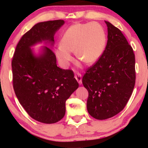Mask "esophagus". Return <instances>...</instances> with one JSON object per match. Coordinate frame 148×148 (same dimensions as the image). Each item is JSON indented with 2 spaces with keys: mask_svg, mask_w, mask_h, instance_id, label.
Segmentation results:
<instances>
[{
  "mask_svg": "<svg viewBox=\"0 0 148 148\" xmlns=\"http://www.w3.org/2000/svg\"><path fill=\"white\" fill-rule=\"evenodd\" d=\"M75 79H76V81H78V83L80 85L82 84V76L80 73H77V74L75 75Z\"/></svg>",
  "mask_w": 148,
  "mask_h": 148,
  "instance_id": "obj_1",
  "label": "esophagus"
}]
</instances>
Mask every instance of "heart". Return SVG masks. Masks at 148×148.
Returning <instances> with one entry per match:
<instances>
[{
  "label": "heart",
  "mask_w": 148,
  "mask_h": 148,
  "mask_svg": "<svg viewBox=\"0 0 148 148\" xmlns=\"http://www.w3.org/2000/svg\"><path fill=\"white\" fill-rule=\"evenodd\" d=\"M106 43V32L99 23H77L65 30L55 53L62 66L67 65L72 60L73 51L80 60L94 63L101 57Z\"/></svg>",
  "instance_id": "1"
}]
</instances>
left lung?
Masks as SVG:
<instances>
[{
	"instance_id": "obj_1",
	"label": "left lung",
	"mask_w": 148,
	"mask_h": 148,
	"mask_svg": "<svg viewBox=\"0 0 148 148\" xmlns=\"http://www.w3.org/2000/svg\"><path fill=\"white\" fill-rule=\"evenodd\" d=\"M108 41L97 62L82 79L88 91L87 109L97 120L115 116L126 106L135 86V56L118 28L105 21Z\"/></svg>"
}]
</instances>
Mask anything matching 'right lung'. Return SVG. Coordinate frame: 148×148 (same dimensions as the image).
<instances>
[{
	"mask_svg": "<svg viewBox=\"0 0 148 148\" xmlns=\"http://www.w3.org/2000/svg\"><path fill=\"white\" fill-rule=\"evenodd\" d=\"M64 23L63 20L36 23L22 36L12 61L16 97L28 114L42 123L60 121L66 100L79 88L72 70L58 67L51 49L54 35ZM42 42L47 47L36 54L32 47Z\"/></svg>",
	"mask_w": 148,
	"mask_h": 148,
	"instance_id": "add662e5",
	"label": "right lung"
}]
</instances>
